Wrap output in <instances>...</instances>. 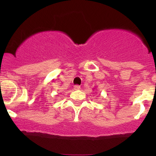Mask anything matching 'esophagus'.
<instances>
[{"mask_svg": "<svg viewBox=\"0 0 156 156\" xmlns=\"http://www.w3.org/2000/svg\"><path fill=\"white\" fill-rule=\"evenodd\" d=\"M73 88H74L75 90H78V89H80V86H78V85H75Z\"/></svg>", "mask_w": 156, "mask_h": 156, "instance_id": "esophagus-1", "label": "esophagus"}]
</instances>
